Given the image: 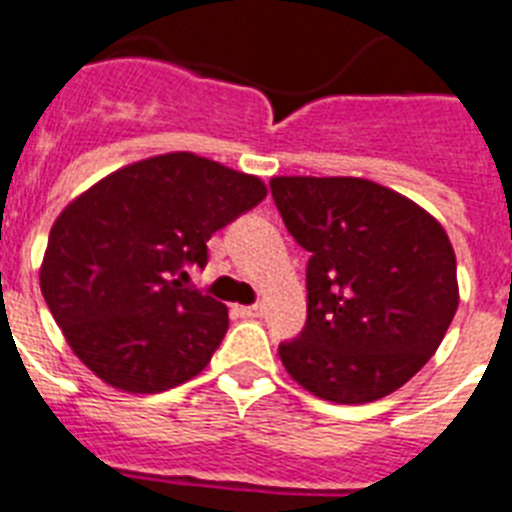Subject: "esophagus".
<instances>
[{
    "label": "esophagus",
    "mask_w": 512,
    "mask_h": 512,
    "mask_svg": "<svg viewBox=\"0 0 512 512\" xmlns=\"http://www.w3.org/2000/svg\"><path fill=\"white\" fill-rule=\"evenodd\" d=\"M239 315H242V318H260V315H263V305L239 307Z\"/></svg>",
    "instance_id": "34e87169"
}]
</instances>
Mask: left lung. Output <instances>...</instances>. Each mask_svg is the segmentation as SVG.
I'll return each instance as SVG.
<instances>
[{
  "mask_svg": "<svg viewBox=\"0 0 512 512\" xmlns=\"http://www.w3.org/2000/svg\"><path fill=\"white\" fill-rule=\"evenodd\" d=\"M307 260V323L278 344L307 392L363 405L429 363L458 310L452 244L423 207L365 178H270Z\"/></svg>",
  "mask_w": 512,
  "mask_h": 512,
  "instance_id": "obj_1",
  "label": "left lung"
}]
</instances>
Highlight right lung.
I'll use <instances>...</instances> for the list:
<instances>
[{
	"label": "right lung",
	"mask_w": 512,
	"mask_h": 512,
	"mask_svg": "<svg viewBox=\"0 0 512 512\" xmlns=\"http://www.w3.org/2000/svg\"><path fill=\"white\" fill-rule=\"evenodd\" d=\"M260 178L191 152L115 170L49 231L41 294L70 350L105 384L157 394L205 371L228 331L223 302L184 289L218 228L265 199Z\"/></svg>",
	"instance_id": "add662e5"
}]
</instances>
